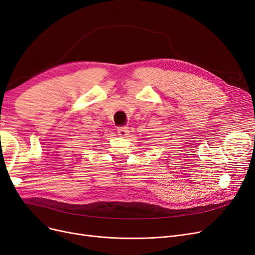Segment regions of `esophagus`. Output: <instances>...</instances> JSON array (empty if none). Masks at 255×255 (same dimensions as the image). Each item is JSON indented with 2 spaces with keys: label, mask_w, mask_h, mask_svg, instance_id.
I'll use <instances>...</instances> for the list:
<instances>
[{
  "label": "esophagus",
  "mask_w": 255,
  "mask_h": 255,
  "mask_svg": "<svg viewBox=\"0 0 255 255\" xmlns=\"http://www.w3.org/2000/svg\"><path fill=\"white\" fill-rule=\"evenodd\" d=\"M128 132H129V131H128L127 127L121 126V127L118 128V133H119V135L122 136V137H125V136L128 134Z\"/></svg>",
  "instance_id": "obj_1"
}]
</instances>
